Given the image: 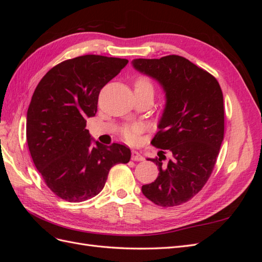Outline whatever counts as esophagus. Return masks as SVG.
I'll use <instances>...</instances> for the list:
<instances>
[{
    "label": "esophagus",
    "instance_id": "esophagus-1",
    "mask_svg": "<svg viewBox=\"0 0 262 262\" xmlns=\"http://www.w3.org/2000/svg\"><path fill=\"white\" fill-rule=\"evenodd\" d=\"M132 161H137V162H141V161H144V157L143 155H141L137 150H132Z\"/></svg>",
    "mask_w": 262,
    "mask_h": 262
}]
</instances>
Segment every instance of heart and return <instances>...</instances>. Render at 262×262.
I'll return each instance as SVG.
<instances>
[{"instance_id":"heart-1","label":"heart","mask_w":262,"mask_h":262,"mask_svg":"<svg viewBox=\"0 0 262 262\" xmlns=\"http://www.w3.org/2000/svg\"><path fill=\"white\" fill-rule=\"evenodd\" d=\"M136 90L139 91H149L153 92V85L150 83L147 78L145 77H140L139 80L136 83ZM142 126L139 124H133V125H128L124 126L122 129V136L124 137V139L128 142H132L136 140L137 134L139 132H141Z\"/></svg>"}]
</instances>
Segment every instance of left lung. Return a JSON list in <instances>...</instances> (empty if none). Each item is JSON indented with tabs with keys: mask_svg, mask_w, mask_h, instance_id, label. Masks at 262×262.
Masks as SVG:
<instances>
[{
	"mask_svg": "<svg viewBox=\"0 0 262 262\" xmlns=\"http://www.w3.org/2000/svg\"><path fill=\"white\" fill-rule=\"evenodd\" d=\"M140 73L163 87L166 104L152 144L161 148L158 176L142 192L160 207H175L193 198L211 176L224 138L223 93L216 78L180 55L134 59ZM164 150L172 160L164 163Z\"/></svg>",
	"mask_w": 262,
	"mask_h": 262,
	"instance_id": "obj_1",
	"label": "left lung"
}]
</instances>
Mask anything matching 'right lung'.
Listing matches in <instances>:
<instances>
[{
	"label": "right lung",
	"mask_w": 262,
	"mask_h": 262,
	"mask_svg": "<svg viewBox=\"0 0 262 262\" xmlns=\"http://www.w3.org/2000/svg\"><path fill=\"white\" fill-rule=\"evenodd\" d=\"M128 62L82 55L53 67L36 87L27 110V144L46 185L63 200L97 195L110 168L130 161L129 147L101 144L86 129V119L97 113L100 90Z\"/></svg>",
	"instance_id": "right-lung-1"
}]
</instances>
